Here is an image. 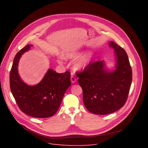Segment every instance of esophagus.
Listing matches in <instances>:
<instances>
[{
	"mask_svg": "<svg viewBox=\"0 0 148 148\" xmlns=\"http://www.w3.org/2000/svg\"><path fill=\"white\" fill-rule=\"evenodd\" d=\"M71 82L72 83H74L76 82L77 81V78L75 77H74V76H71Z\"/></svg>",
	"mask_w": 148,
	"mask_h": 148,
	"instance_id": "1",
	"label": "esophagus"
}]
</instances>
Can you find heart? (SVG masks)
<instances>
[{
  "mask_svg": "<svg viewBox=\"0 0 148 148\" xmlns=\"http://www.w3.org/2000/svg\"><path fill=\"white\" fill-rule=\"evenodd\" d=\"M79 53L77 50H71L67 52L64 57L67 59H74L77 58ZM92 59V54L91 53H87L81 57L77 61L75 64V67L77 69L82 70L85 69L90 63Z\"/></svg>",
  "mask_w": 148,
  "mask_h": 148,
  "instance_id": "1",
  "label": "heart"
}]
</instances>
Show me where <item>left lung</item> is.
Returning a JSON list of instances; mask_svg holds the SVG:
<instances>
[{
  "label": "left lung",
  "mask_w": 148,
  "mask_h": 148,
  "mask_svg": "<svg viewBox=\"0 0 148 148\" xmlns=\"http://www.w3.org/2000/svg\"><path fill=\"white\" fill-rule=\"evenodd\" d=\"M116 68L112 72L103 69L102 61L90 62L79 71L78 83L83 91V101L86 108L97 115H107L121 109L127 100L132 72L125 50L113 41Z\"/></svg>",
  "instance_id": "left-lung-1"
}]
</instances>
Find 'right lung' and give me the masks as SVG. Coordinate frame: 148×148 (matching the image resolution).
<instances>
[{
    "mask_svg": "<svg viewBox=\"0 0 148 148\" xmlns=\"http://www.w3.org/2000/svg\"><path fill=\"white\" fill-rule=\"evenodd\" d=\"M32 45H26L15 56L10 73V87L20 110L35 118H45L53 116L58 110L66 90L71 86V74L57 73L49 69L36 86H30L20 79L17 66L19 59Z\"/></svg>",
    "mask_w": 148,
    "mask_h": 148,
    "instance_id": "right-lung-1",
    "label": "right lung"
}]
</instances>
